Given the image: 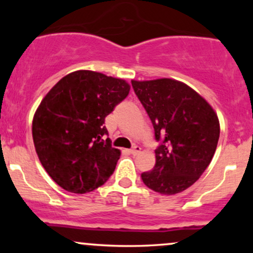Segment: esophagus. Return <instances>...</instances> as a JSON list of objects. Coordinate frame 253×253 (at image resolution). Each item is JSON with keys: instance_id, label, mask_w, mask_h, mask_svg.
<instances>
[{"instance_id": "1", "label": "esophagus", "mask_w": 253, "mask_h": 253, "mask_svg": "<svg viewBox=\"0 0 253 253\" xmlns=\"http://www.w3.org/2000/svg\"><path fill=\"white\" fill-rule=\"evenodd\" d=\"M140 146H134V147H133V149H130L129 151H128V152L130 153V155H133V156H136V155H138V153L139 152H140Z\"/></svg>"}]
</instances>
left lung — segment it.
Returning <instances> with one entry per match:
<instances>
[{
  "label": "left lung",
  "instance_id": "1",
  "mask_svg": "<svg viewBox=\"0 0 253 253\" xmlns=\"http://www.w3.org/2000/svg\"><path fill=\"white\" fill-rule=\"evenodd\" d=\"M158 141L156 165L141 173L146 187L173 195L188 189L205 172L220 135L217 115L210 103L187 84L161 78L132 81Z\"/></svg>",
  "mask_w": 253,
  "mask_h": 253
}]
</instances>
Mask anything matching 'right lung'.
Wrapping results in <instances>:
<instances>
[{"instance_id":"obj_1","label":"right lung","mask_w":253,"mask_h":253,"mask_svg":"<svg viewBox=\"0 0 253 253\" xmlns=\"http://www.w3.org/2000/svg\"><path fill=\"white\" fill-rule=\"evenodd\" d=\"M129 84L100 72L66 75L42 98L32 125L40 163L63 189L84 194L104 184L120 158L104 119L127 97Z\"/></svg>"}]
</instances>
